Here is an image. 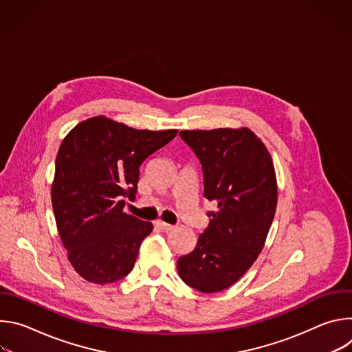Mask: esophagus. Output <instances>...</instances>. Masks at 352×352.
I'll return each instance as SVG.
<instances>
[{
	"mask_svg": "<svg viewBox=\"0 0 352 352\" xmlns=\"http://www.w3.org/2000/svg\"><path fill=\"white\" fill-rule=\"evenodd\" d=\"M156 226L162 230V231H171L173 228H174V226H171V224H167V223H164V221H162V220H159V221H156Z\"/></svg>",
	"mask_w": 352,
	"mask_h": 352,
	"instance_id": "esophagus-1",
	"label": "esophagus"
}]
</instances>
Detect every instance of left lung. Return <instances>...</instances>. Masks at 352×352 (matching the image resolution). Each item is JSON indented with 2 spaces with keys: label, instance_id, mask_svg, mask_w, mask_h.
Wrapping results in <instances>:
<instances>
[{
  "label": "left lung",
  "instance_id": "1",
  "mask_svg": "<svg viewBox=\"0 0 352 352\" xmlns=\"http://www.w3.org/2000/svg\"><path fill=\"white\" fill-rule=\"evenodd\" d=\"M202 164L204 195L217 209L190 254L177 262L185 284L219 292L258 259L277 206L274 166L263 142L248 128L181 131Z\"/></svg>",
  "mask_w": 352,
  "mask_h": 352
}]
</instances>
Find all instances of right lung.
I'll return each instance as SVG.
<instances>
[{
  "label": "right lung",
  "mask_w": 352,
  "mask_h": 352,
  "mask_svg": "<svg viewBox=\"0 0 352 352\" xmlns=\"http://www.w3.org/2000/svg\"><path fill=\"white\" fill-rule=\"evenodd\" d=\"M177 129H133L106 117L78 124L63 140L52 188L61 241L76 273L94 284L131 273L153 224L124 212L135 200L139 167Z\"/></svg>",
  "instance_id": "right-lung-1"
}]
</instances>
